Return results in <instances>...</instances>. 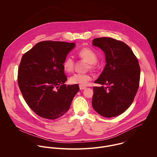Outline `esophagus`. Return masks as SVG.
Returning a JSON list of instances; mask_svg holds the SVG:
<instances>
[{
    "instance_id": "esophagus-1",
    "label": "esophagus",
    "mask_w": 157,
    "mask_h": 157,
    "mask_svg": "<svg viewBox=\"0 0 157 157\" xmlns=\"http://www.w3.org/2000/svg\"><path fill=\"white\" fill-rule=\"evenodd\" d=\"M79 88H80V90H85L86 88V87H85L84 86H81V85L79 86Z\"/></svg>"
}]
</instances>
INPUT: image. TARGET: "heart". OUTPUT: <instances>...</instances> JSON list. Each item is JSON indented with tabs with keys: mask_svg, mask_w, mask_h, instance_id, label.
Segmentation results:
<instances>
[{
	"mask_svg": "<svg viewBox=\"0 0 157 157\" xmlns=\"http://www.w3.org/2000/svg\"><path fill=\"white\" fill-rule=\"evenodd\" d=\"M79 57L85 60L88 63L87 69H93L95 67L96 62L97 61V56L96 53L91 49L88 48H84L78 52ZM63 69L67 72H71L73 71L74 67V62L71 57H67L65 59L63 63ZM92 77L89 74H74L69 78V82L71 84L79 85L81 86H86Z\"/></svg>",
	"mask_w": 157,
	"mask_h": 157,
	"instance_id": "b5f03b06",
	"label": "heart"
}]
</instances>
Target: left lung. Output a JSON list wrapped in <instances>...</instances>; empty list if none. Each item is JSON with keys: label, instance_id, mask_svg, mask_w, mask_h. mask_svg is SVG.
<instances>
[{"label": "left lung", "instance_id": "left-lung-1", "mask_svg": "<svg viewBox=\"0 0 157 157\" xmlns=\"http://www.w3.org/2000/svg\"><path fill=\"white\" fill-rule=\"evenodd\" d=\"M92 45L104 51L106 62L94 82L102 86L93 87V108L105 117L118 116L131 105L138 90L140 67L138 59L128 45L111 37L95 38Z\"/></svg>", "mask_w": 157, "mask_h": 157}]
</instances>
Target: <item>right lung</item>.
Wrapping results in <instances>:
<instances>
[{
	"label": "right lung",
	"instance_id": "right-lung-1",
	"mask_svg": "<svg viewBox=\"0 0 157 157\" xmlns=\"http://www.w3.org/2000/svg\"><path fill=\"white\" fill-rule=\"evenodd\" d=\"M74 43L46 40L23 55L17 82L28 106L39 116L50 120L69 110L79 90L78 85L65 84L67 77L63 63Z\"/></svg>",
	"mask_w": 157,
	"mask_h": 157
}]
</instances>
